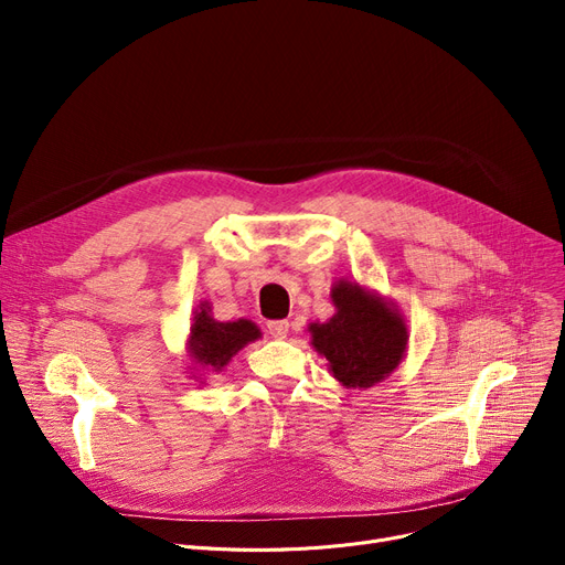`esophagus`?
I'll return each mask as SVG.
<instances>
[{
	"mask_svg": "<svg viewBox=\"0 0 565 565\" xmlns=\"http://www.w3.org/2000/svg\"><path fill=\"white\" fill-rule=\"evenodd\" d=\"M288 320H273L267 322V332H270L275 339H286L288 337Z\"/></svg>",
	"mask_w": 565,
	"mask_h": 565,
	"instance_id": "1",
	"label": "esophagus"
}]
</instances>
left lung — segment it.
<instances>
[{
	"instance_id": "8db88e82",
	"label": "left lung",
	"mask_w": 565,
	"mask_h": 565,
	"mask_svg": "<svg viewBox=\"0 0 565 565\" xmlns=\"http://www.w3.org/2000/svg\"><path fill=\"white\" fill-rule=\"evenodd\" d=\"M330 298L337 311L330 320L309 322L311 345L345 390L375 387L405 360V316L377 290L350 279H337Z\"/></svg>"
}]
</instances>
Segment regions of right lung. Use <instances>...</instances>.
Instances as JSON below:
<instances>
[{
	"instance_id": "1",
	"label": "right lung",
	"mask_w": 565,
	"mask_h": 565,
	"mask_svg": "<svg viewBox=\"0 0 565 565\" xmlns=\"http://www.w3.org/2000/svg\"><path fill=\"white\" fill-rule=\"evenodd\" d=\"M260 337L263 334L256 322L247 318L220 322L213 318V305L201 300L190 320V334L185 343L190 364L185 373L205 384V375L222 373L237 352Z\"/></svg>"
}]
</instances>
